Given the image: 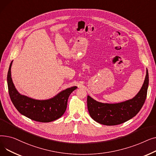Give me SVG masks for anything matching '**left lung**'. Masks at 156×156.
Returning <instances> with one entry per match:
<instances>
[{"label":"left lung","mask_w":156,"mask_h":156,"mask_svg":"<svg viewBox=\"0 0 156 156\" xmlns=\"http://www.w3.org/2000/svg\"><path fill=\"white\" fill-rule=\"evenodd\" d=\"M149 86V73L146 76L140 91L132 99L114 104L102 103L87 96V107L91 118L100 124L106 126L117 125L135 116L145 101Z\"/></svg>","instance_id":"obj_1"}]
</instances>
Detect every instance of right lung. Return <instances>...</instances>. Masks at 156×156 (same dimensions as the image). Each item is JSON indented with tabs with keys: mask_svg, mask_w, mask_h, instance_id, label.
Listing matches in <instances>:
<instances>
[{
	"mask_svg": "<svg viewBox=\"0 0 156 156\" xmlns=\"http://www.w3.org/2000/svg\"><path fill=\"white\" fill-rule=\"evenodd\" d=\"M11 62L7 73V86L11 100L21 114L32 120L48 122L61 118L67 108L69 95L77 88L76 86L68 88L54 97L46 100H37L20 94L16 90L11 78Z\"/></svg>",
	"mask_w": 156,
	"mask_h": 156,
	"instance_id": "right-lung-1",
	"label": "right lung"
}]
</instances>
